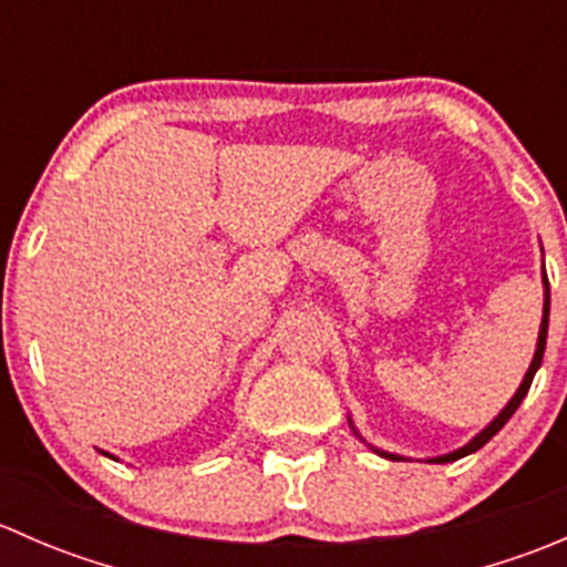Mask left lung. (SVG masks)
<instances>
[{"instance_id": "obj_1", "label": "left lung", "mask_w": 567, "mask_h": 567, "mask_svg": "<svg viewBox=\"0 0 567 567\" xmlns=\"http://www.w3.org/2000/svg\"><path fill=\"white\" fill-rule=\"evenodd\" d=\"M543 285H546V301H543L540 334H537L535 357H532V364H529L527 375H524L522 386H518L516 394H513L511 403H507L505 409L499 411V416H496V420L491 422L488 427H483V431H480L477 436L472 439V442L463 444V447H461V450H455V453H450V455H439V458H431V463H450V461H458V458H463V455H468V453H477V450L483 447V444H488L491 439H494L496 433H499L502 427H505V422L511 420L513 414H516V409H518V405H522V400L527 398V392H529V386H532V379H535L537 368H540V362H543V351H546V334H548V277H546V274H543ZM348 422H351V420H348ZM353 433H357V431H353ZM373 450H375V447H373ZM375 453L384 455V458H390V461H403V458H400V455H394V453H384V450H375Z\"/></svg>"}]
</instances>
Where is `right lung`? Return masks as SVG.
Listing matches in <instances>:
<instances>
[{
  "label": "right lung",
  "mask_w": 567,
  "mask_h": 567,
  "mask_svg": "<svg viewBox=\"0 0 567 567\" xmlns=\"http://www.w3.org/2000/svg\"><path fill=\"white\" fill-rule=\"evenodd\" d=\"M104 455H109V453H104Z\"/></svg>",
  "instance_id": "obj_1"
}]
</instances>
